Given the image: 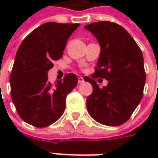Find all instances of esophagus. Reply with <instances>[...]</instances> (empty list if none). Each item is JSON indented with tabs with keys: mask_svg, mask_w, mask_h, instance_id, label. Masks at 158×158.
<instances>
[{
	"mask_svg": "<svg viewBox=\"0 0 158 158\" xmlns=\"http://www.w3.org/2000/svg\"><path fill=\"white\" fill-rule=\"evenodd\" d=\"M78 82H79V84H82V83L85 82V80H84L82 77H79V79H78Z\"/></svg>",
	"mask_w": 158,
	"mask_h": 158,
	"instance_id": "obj_1",
	"label": "esophagus"
}]
</instances>
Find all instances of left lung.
I'll list each match as a JSON object with an SVG mask.
<instances>
[{"label":"left lung","instance_id":"left-lung-1","mask_svg":"<svg viewBox=\"0 0 158 158\" xmlns=\"http://www.w3.org/2000/svg\"><path fill=\"white\" fill-rule=\"evenodd\" d=\"M96 36L100 54L96 71L90 79L93 92L87 97V110L102 124L118 126L128 121L143 96L146 72L141 50L131 35L116 23L100 21L85 26ZM106 79L99 88L93 78Z\"/></svg>","mask_w":158,"mask_h":158}]
</instances>
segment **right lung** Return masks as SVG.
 <instances>
[{"label": "right lung", "mask_w": 158, "mask_h": 158, "mask_svg": "<svg viewBox=\"0 0 158 158\" xmlns=\"http://www.w3.org/2000/svg\"><path fill=\"white\" fill-rule=\"evenodd\" d=\"M79 25L45 23L19 46L10 75L11 96L19 115L29 124L47 127L64 113L66 97L77 85V75L68 73L53 85L47 72L53 61L62 57L68 40Z\"/></svg>", "instance_id": "add662e5"}]
</instances>
